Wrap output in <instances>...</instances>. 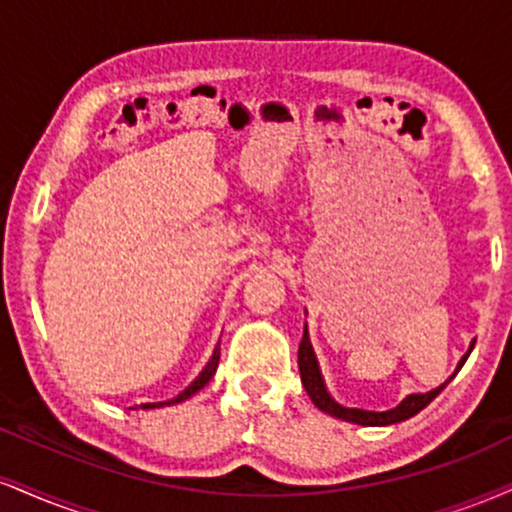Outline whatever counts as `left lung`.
<instances>
[{
	"label": "left lung",
	"mask_w": 512,
	"mask_h": 512,
	"mask_svg": "<svg viewBox=\"0 0 512 512\" xmlns=\"http://www.w3.org/2000/svg\"><path fill=\"white\" fill-rule=\"evenodd\" d=\"M298 367H300V379H303V386L307 396L312 398V403L317 405L319 410L326 412V415H334L338 420L365 424V427H384V424H396L408 420V417L417 415L422 408H427L432 400L439 396V393L446 389V384H441L439 389H432L427 393H410L408 398L400 400V405L391 410H362V408H343L341 403H336L334 398L329 396L324 389L322 372H319L315 350H312L310 336H307V329L303 331V341H300L298 348Z\"/></svg>",
	"instance_id": "obj_1"
}]
</instances>
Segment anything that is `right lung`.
Segmentation results:
<instances>
[{"label": "right lung", "mask_w": 512, "mask_h": 512, "mask_svg": "<svg viewBox=\"0 0 512 512\" xmlns=\"http://www.w3.org/2000/svg\"><path fill=\"white\" fill-rule=\"evenodd\" d=\"M219 353H221L219 348L214 350V355L209 357V362H207V365H205V369H202V372L197 374L195 381H193V384L188 386V389H183L181 393H178V396L169 398V400H159V403H145L143 408H164V405H174V403H181V400H186V398L193 396V393H197V391H200V389H205V384H207V381L214 377V372H217V365H219Z\"/></svg>", "instance_id": "1"}]
</instances>
